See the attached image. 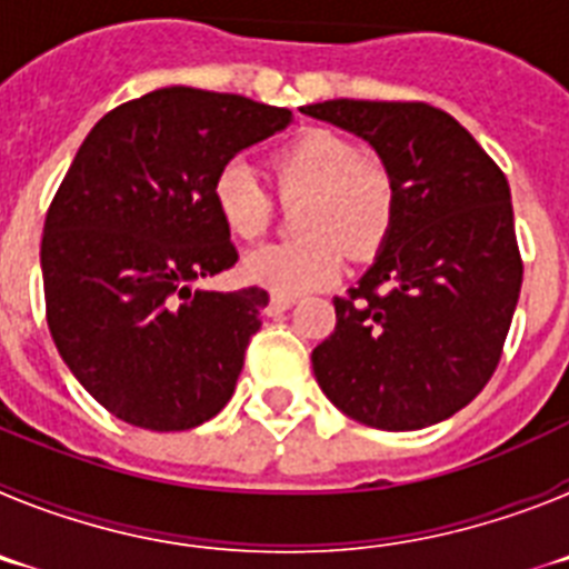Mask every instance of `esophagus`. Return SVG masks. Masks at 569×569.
Segmentation results:
<instances>
[{
    "label": "esophagus",
    "mask_w": 569,
    "mask_h": 569,
    "mask_svg": "<svg viewBox=\"0 0 569 569\" xmlns=\"http://www.w3.org/2000/svg\"><path fill=\"white\" fill-rule=\"evenodd\" d=\"M293 296H279V293H273L270 296V305H268V313L270 316H276V313H284V310L288 308H293Z\"/></svg>",
    "instance_id": "esophagus-1"
}]
</instances>
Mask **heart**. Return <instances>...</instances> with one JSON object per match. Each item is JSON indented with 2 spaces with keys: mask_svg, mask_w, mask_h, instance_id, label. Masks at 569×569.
Returning <instances> with one entry per match:
<instances>
[{
  "mask_svg": "<svg viewBox=\"0 0 569 569\" xmlns=\"http://www.w3.org/2000/svg\"><path fill=\"white\" fill-rule=\"evenodd\" d=\"M270 176L281 202H305L296 213L301 239L264 244L248 253L241 270L248 281L279 296L325 288L341 273L345 253L370 259L379 253L396 222L399 190L381 159L336 130L313 128L270 156ZM210 199L224 230L253 241L273 222V196L241 162L219 168Z\"/></svg>",
  "mask_w": 569,
  "mask_h": 569,
  "instance_id": "heart-1",
  "label": "heart"
}]
</instances>
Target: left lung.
Returning <instances> with one entry per match:
<instances>
[{
    "instance_id": "8db88e82",
    "label": "left lung",
    "mask_w": 569,
    "mask_h": 569,
    "mask_svg": "<svg viewBox=\"0 0 569 569\" xmlns=\"http://www.w3.org/2000/svg\"><path fill=\"white\" fill-rule=\"evenodd\" d=\"M301 110L367 139L399 190L376 264L333 299L336 328L313 350L319 387L379 430L450 419L496 373L521 293L505 170L427 102L330 99Z\"/></svg>"
}]
</instances>
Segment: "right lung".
Masks as SVG:
<instances>
[{"label":"right lung","instance_id":"1","mask_svg":"<svg viewBox=\"0 0 569 569\" xmlns=\"http://www.w3.org/2000/svg\"><path fill=\"white\" fill-rule=\"evenodd\" d=\"M288 108L159 88L104 113L42 233L44 316L70 373L133 427L173 433L230 401L268 290H196L239 261L210 184Z\"/></svg>","mask_w":569,"mask_h":569}]
</instances>
